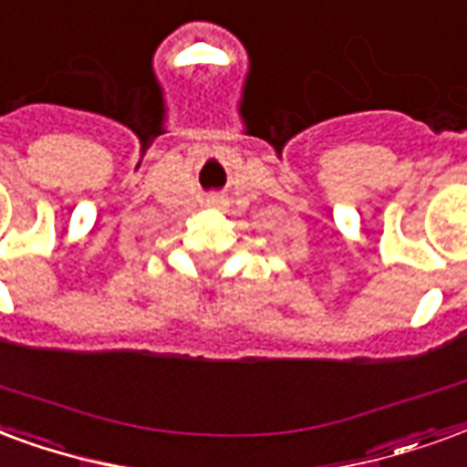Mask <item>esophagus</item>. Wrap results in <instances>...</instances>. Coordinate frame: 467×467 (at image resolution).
<instances>
[{
	"label": "esophagus",
	"mask_w": 467,
	"mask_h": 467,
	"mask_svg": "<svg viewBox=\"0 0 467 467\" xmlns=\"http://www.w3.org/2000/svg\"><path fill=\"white\" fill-rule=\"evenodd\" d=\"M206 206H209V209L221 211V209H226V206H229V201L223 199V196H219V193H213V196H209V199H206Z\"/></svg>",
	"instance_id": "34e87169"
}]
</instances>
